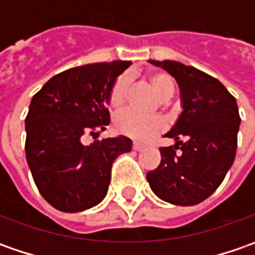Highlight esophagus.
<instances>
[{
	"instance_id": "esophagus-1",
	"label": "esophagus",
	"mask_w": 255,
	"mask_h": 255,
	"mask_svg": "<svg viewBox=\"0 0 255 255\" xmlns=\"http://www.w3.org/2000/svg\"><path fill=\"white\" fill-rule=\"evenodd\" d=\"M132 149H133V150H137V152H139V150H142V149H143V144L134 142L132 144Z\"/></svg>"
}]
</instances>
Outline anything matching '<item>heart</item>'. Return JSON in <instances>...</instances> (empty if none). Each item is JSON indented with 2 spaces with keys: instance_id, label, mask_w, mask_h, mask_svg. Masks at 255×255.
<instances>
[{
  "instance_id": "b5f03b06",
  "label": "heart",
  "mask_w": 255,
  "mask_h": 255,
  "mask_svg": "<svg viewBox=\"0 0 255 255\" xmlns=\"http://www.w3.org/2000/svg\"><path fill=\"white\" fill-rule=\"evenodd\" d=\"M147 84L150 85L154 93L162 99H170L176 91V85L170 75L166 72H152L147 75ZM129 95V81L122 75L115 82L108 95V103L113 111H121L128 101ZM166 122L162 116H142L132 111L121 113L116 121L115 128L118 132L132 137L134 140H147L154 134L160 133L164 129Z\"/></svg>"
}]
</instances>
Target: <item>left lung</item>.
Instances as JSON below:
<instances>
[{
  "instance_id": "8db88e82",
  "label": "left lung",
  "mask_w": 255,
  "mask_h": 255,
  "mask_svg": "<svg viewBox=\"0 0 255 255\" xmlns=\"http://www.w3.org/2000/svg\"><path fill=\"white\" fill-rule=\"evenodd\" d=\"M152 64L177 81L183 112L166 133L176 144L160 147V164L146 179L162 200L194 206L217 190L234 162L241 121L237 102L219 79L194 66L174 61Z\"/></svg>"
}]
</instances>
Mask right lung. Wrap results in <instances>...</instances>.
<instances>
[{
    "label": "right lung",
    "instance_id": "right-lung-1",
    "mask_svg": "<svg viewBox=\"0 0 255 255\" xmlns=\"http://www.w3.org/2000/svg\"><path fill=\"white\" fill-rule=\"evenodd\" d=\"M130 61L66 69L35 93L25 118V153L35 184L56 210L84 211L103 200L115 159L130 152L125 136L95 140L111 122L108 95Z\"/></svg>",
    "mask_w": 255,
    "mask_h": 255
}]
</instances>
